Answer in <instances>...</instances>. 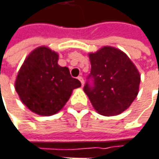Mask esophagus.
<instances>
[{
	"label": "esophagus",
	"instance_id": "obj_1",
	"mask_svg": "<svg viewBox=\"0 0 159 159\" xmlns=\"http://www.w3.org/2000/svg\"><path fill=\"white\" fill-rule=\"evenodd\" d=\"M78 80L81 82V85L83 86L84 85V80H83V78L81 77V76H80V77H78Z\"/></svg>",
	"mask_w": 159,
	"mask_h": 159
}]
</instances>
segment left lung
I'll return each mask as SVG.
<instances>
[{
  "instance_id": "1",
  "label": "left lung",
  "mask_w": 159,
  "mask_h": 159,
  "mask_svg": "<svg viewBox=\"0 0 159 159\" xmlns=\"http://www.w3.org/2000/svg\"><path fill=\"white\" fill-rule=\"evenodd\" d=\"M89 80L84 86L93 108L104 116H116L131 105L138 96L140 75L130 59L117 48L105 46L89 53Z\"/></svg>"
}]
</instances>
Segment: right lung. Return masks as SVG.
<instances>
[{"instance_id": "obj_1", "label": "right lung", "mask_w": 159, "mask_h": 159, "mask_svg": "<svg viewBox=\"0 0 159 159\" xmlns=\"http://www.w3.org/2000/svg\"><path fill=\"white\" fill-rule=\"evenodd\" d=\"M59 55L42 46L32 51L19 70L15 89L22 103L40 116L56 114L69 100L79 80L58 64Z\"/></svg>"}]
</instances>
